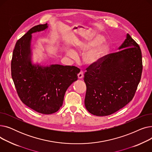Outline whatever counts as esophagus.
Masks as SVG:
<instances>
[{
	"label": "esophagus",
	"instance_id": "obj_1",
	"mask_svg": "<svg viewBox=\"0 0 152 152\" xmlns=\"http://www.w3.org/2000/svg\"><path fill=\"white\" fill-rule=\"evenodd\" d=\"M83 75H84L83 71L82 70H81V71H80V72H79V73H78V75H77V77H78V78H79V79H82V78H83Z\"/></svg>",
	"mask_w": 152,
	"mask_h": 152
}]
</instances>
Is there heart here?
<instances>
[{"instance_id": "1", "label": "heart", "mask_w": 152, "mask_h": 152, "mask_svg": "<svg viewBox=\"0 0 152 152\" xmlns=\"http://www.w3.org/2000/svg\"><path fill=\"white\" fill-rule=\"evenodd\" d=\"M103 41V38L100 36H97L88 44H81L78 47L79 50H85L89 49L92 47L96 46L101 44ZM108 49V45L107 44H103L99 45L98 47L94 48L87 51L84 56V60L87 64L92 65L99 61L103 55L105 54ZM68 55L72 58H75L76 56V53L73 50H69L68 52Z\"/></svg>"}]
</instances>
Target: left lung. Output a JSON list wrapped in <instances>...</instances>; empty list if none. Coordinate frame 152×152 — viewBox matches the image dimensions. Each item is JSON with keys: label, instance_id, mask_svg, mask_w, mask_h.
<instances>
[{"label": "left lung", "instance_id": "left-lung-1", "mask_svg": "<svg viewBox=\"0 0 152 152\" xmlns=\"http://www.w3.org/2000/svg\"><path fill=\"white\" fill-rule=\"evenodd\" d=\"M119 52L103 56L86 68L84 104L94 115H110L133 99L142 72V52L129 34Z\"/></svg>", "mask_w": 152, "mask_h": 152}]
</instances>
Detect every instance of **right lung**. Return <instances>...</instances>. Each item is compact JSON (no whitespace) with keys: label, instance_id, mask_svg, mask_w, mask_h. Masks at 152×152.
Instances as JSON below:
<instances>
[{"label":"right lung","instance_id":"1","mask_svg":"<svg viewBox=\"0 0 152 152\" xmlns=\"http://www.w3.org/2000/svg\"><path fill=\"white\" fill-rule=\"evenodd\" d=\"M47 27V23L35 26L18 39L11 62L12 77L20 100L30 108L45 115L60 109L67 89L77 80L80 72L75 66L32 65L31 34Z\"/></svg>","mask_w":152,"mask_h":152}]
</instances>
